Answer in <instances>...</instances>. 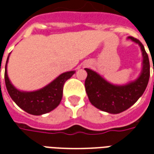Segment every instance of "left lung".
<instances>
[{"instance_id": "obj_1", "label": "left lung", "mask_w": 154, "mask_h": 154, "mask_svg": "<svg viewBox=\"0 0 154 154\" xmlns=\"http://www.w3.org/2000/svg\"><path fill=\"white\" fill-rule=\"evenodd\" d=\"M128 38L140 45L144 58L143 70L137 80L125 86H114L95 72L85 68L87 72L85 87L89 100L95 108L103 112L117 114L128 109L144 94L149 83L150 64L148 54L139 40L133 36Z\"/></svg>"}]
</instances>
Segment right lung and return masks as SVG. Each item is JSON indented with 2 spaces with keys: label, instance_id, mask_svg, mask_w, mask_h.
Returning <instances> with one entry per match:
<instances>
[{
  "label": "right lung",
  "instance_id": "1",
  "mask_svg": "<svg viewBox=\"0 0 154 154\" xmlns=\"http://www.w3.org/2000/svg\"><path fill=\"white\" fill-rule=\"evenodd\" d=\"M9 56L5 63V82L7 91L11 99L19 108L25 112L32 115H42L51 112L59 105L63 96V87L68 79L75 73L70 71L62 73L49 85L39 91L32 92L20 91L14 88L10 83L7 75L6 66Z\"/></svg>",
  "mask_w": 154,
  "mask_h": 154
}]
</instances>
